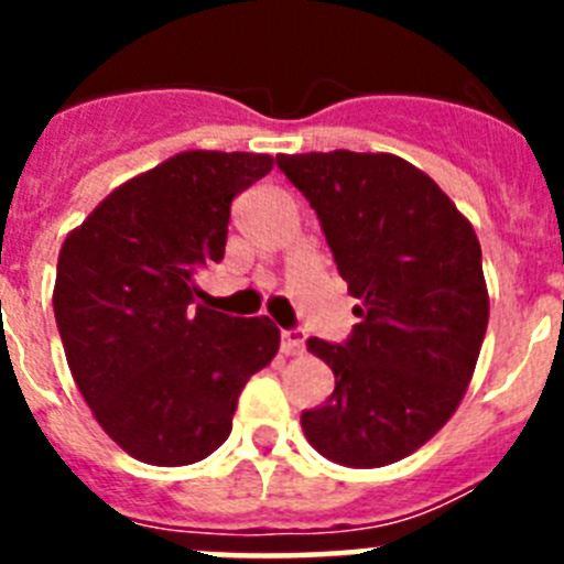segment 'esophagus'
<instances>
[{"label": "esophagus", "mask_w": 564, "mask_h": 564, "mask_svg": "<svg viewBox=\"0 0 564 564\" xmlns=\"http://www.w3.org/2000/svg\"><path fill=\"white\" fill-rule=\"evenodd\" d=\"M282 352H285V356H302V352H305V333L282 330Z\"/></svg>", "instance_id": "obj_1"}]
</instances>
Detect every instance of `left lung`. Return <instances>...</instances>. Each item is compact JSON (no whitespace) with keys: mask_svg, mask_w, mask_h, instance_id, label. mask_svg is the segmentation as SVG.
I'll use <instances>...</instances> for the list:
<instances>
[{"mask_svg":"<svg viewBox=\"0 0 564 564\" xmlns=\"http://www.w3.org/2000/svg\"><path fill=\"white\" fill-rule=\"evenodd\" d=\"M276 163L316 208L361 318L341 347L307 338L336 390L302 412V430L327 460L390 466L446 426L475 376L488 327L480 242L430 174L398 154L336 149Z\"/></svg>","mask_w":564,"mask_h":564,"instance_id":"obj_1","label":"left lung"}]
</instances>
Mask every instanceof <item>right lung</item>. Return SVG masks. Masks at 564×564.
Here are the masks:
<instances>
[{"mask_svg":"<svg viewBox=\"0 0 564 564\" xmlns=\"http://www.w3.org/2000/svg\"><path fill=\"white\" fill-rule=\"evenodd\" d=\"M271 154L192 149L121 183L58 253L53 311L78 392L134 460L188 466L220 449L279 327L194 307V273L226 253L231 200Z\"/></svg>","mask_w":564,"mask_h":564,"instance_id":"1","label":"right lung"}]
</instances>
